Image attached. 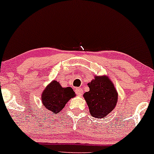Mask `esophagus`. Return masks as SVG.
<instances>
[{
	"label": "esophagus",
	"instance_id": "34e87169",
	"mask_svg": "<svg viewBox=\"0 0 154 154\" xmlns=\"http://www.w3.org/2000/svg\"><path fill=\"white\" fill-rule=\"evenodd\" d=\"M75 93L77 94V95L79 96H82V94H83V89L82 88H76L75 89Z\"/></svg>",
	"mask_w": 154,
	"mask_h": 154
}]
</instances>
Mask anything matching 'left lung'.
<instances>
[{
  "mask_svg": "<svg viewBox=\"0 0 154 154\" xmlns=\"http://www.w3.org/2000/svg\"><path fill=\"white\" fill-rule=\"evenodd\" d=\"M89 91L84 94V97L94 118L103 119L115 108L118 101V93L108 76H94L88 84Z\"/></svg>",
  "mask_w": 154,
  "mask_h": 154,
  "instance_id": "left-lung-1",
  "label": "left lung"
}]
</instances>
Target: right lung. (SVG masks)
<instances>
[{
  "mask_svg": "<svg viewBox=\"0 0 154 154\" xmlns=\"http://www.w3.org/2000/svg\"><path fill=\"white\" fill-rule=\"evenodd\" d=\"M75 96V91L71 87H62L59 82L54 80L45 88L41 94V100L46 109L57 114Z\"/></svg>",
  "mask_w": 154,
  "mask_h": 154,
  "instance_id": "1",
  "label": "right lung"
}]
</instances>
